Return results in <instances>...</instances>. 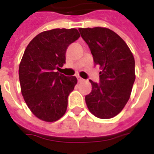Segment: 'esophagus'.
<instances>
[{
	"instance_id": "esophagus-1",
	"label": "esophagus",
	"mask_w": 154,
	"mask_h": 154,
	"mask_svg": "<svg viewBox=\"0 0 154 154\" xmlns=\"http://www.w3.org/2000/svg\"><path fill=\"white\" fill-rule=\"evenodd\" d=\"M77 80H78V82H83L85 81V80L83 79V78H82L81 77H77Z\"/></svg>"
}]
</instances>
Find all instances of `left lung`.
Returning <instances> with one entry per match:
<instances>
[{"label":"left lung","instance_id":"1","mask_svg":"<svg viewBox=\"0 0 154 154\" xmlns=\"http://www.w3.org/2000/svg\"><path fill=\"white\" fill-rule=\"evenodd\" d=\"M79 32L91 51L94 65L101 69L99 83L92 84L85 96L89 110L95 117L109 119L128 102L135 81V60L122 37L107 28L82 29Z\"/></svg>","mask_w":154,"mask_h":154}]
</instances>
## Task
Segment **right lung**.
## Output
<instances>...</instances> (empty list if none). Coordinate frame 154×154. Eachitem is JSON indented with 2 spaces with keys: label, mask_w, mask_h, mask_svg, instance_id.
I'll list each match as a JSON object with an SVG mask.
<instances>
[{
  "label": "right lung",
  "mask_w": 154,
  "mask_h": 154,
  "mask_svg": "<svg viewBox=\"0 0 154 154\" xmlns=\"http://www.w3.org/2000/svg\"><path fill=\"white\" fill-rule=\"evenodd\" d=\"M80 37L76 29H54L37 35L28 45L19 65L21 94L32 112L56 122L67 109L68 97L77 82L56 69L65 64L68 46Z\"/></svg>",
  "instance_id": "1"
}]
</instances>
